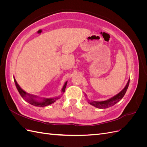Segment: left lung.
Listing matches in <instances>:
<instances>
[{"label":"left lung","instance_id":"obj_1","mask_svg":"<svg viewBox=\"0 0 147 147\" xmlns=\"http://www.w3.org/2000/svg\"><path fill=\"white\" fill-rule=\"evenodd\" d=\"M129 81H130V79H129L126 85L124 88L123 90L121 91H120L118 94L112 97H111V98L106 100H103V101H95V100H90L88 99V102L91 105L99 109H107L108 107H110L114 105L120 100H121V99L124 97V94H125V93L127 90L129 84ZM85 96H86V94Z\"/></svg>","mask_w":147,"mask_h":147}]
</instances>
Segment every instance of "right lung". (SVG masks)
I'll return each instance as SVG.
<instances>
[{
	"instance_id": "obj_1",
	"label": "right lung",
	"mask_w": 147,
	"mask_h": 147,
	"mask_svg": "<svg viewBox=\"0 0 147 147\" xmlns=\"http://www.w3.org/2000/svg\"><path fill=\"white\" fill-rule=\"evenodd\" d=\"M14 82L15 83L16 87L17 88L18 91L21 97L26 101L28 102V103L30 104L36 106V107H45L50 105L53 103H54L55 102H56L57 99H59L61 96H58L56 97H53V98H39V97L37 96H34L32 94H29L28 93L25 92L23 90H22L21 87L19 86V84H18L16 82L15 78H14ZM67 83V82H65L64 86L62 88V93H64L65 90ZM38 98H40L41 99L39 100Z\"/></svg>"
}]
</instances>
